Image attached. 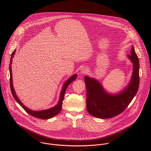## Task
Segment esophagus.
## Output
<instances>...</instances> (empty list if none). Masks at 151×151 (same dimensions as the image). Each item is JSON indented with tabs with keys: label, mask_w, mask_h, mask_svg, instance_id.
Instances as JSON below:
<instances>
[{
	"label": "esophagus",
	"mask_w": 151,
	"mask_h": 151,
	"mask_svg": "<svg viewBox=\"0 0 151 151\" xmlns=\"http://www.w3.org/2000/svg\"><path fill=\"white\" fill-rule=\"evenodd\" d=\"M88 68L86 67H84L81 68V71H80V73L82 75H84V74H86V73H88Z\"/></svg>",
	"instance_id": "1"
}]
</instances>
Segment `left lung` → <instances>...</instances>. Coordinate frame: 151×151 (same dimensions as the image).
<instances>
[{"instance_id":"left-lung-1","label":"left lung","mask_w":151,"mask_h":151,"mask_svg":"<svg viewBox=\"0 0 151 151\" xmlns=\"http://www.w3.org/2000/svg\"><path fill=\"white\" fill-rule=\"evenodd\" d=\"M133 65L132 73L128 86L120 92H108L96 79L84 77L86 88V109L92 116L99 119H109L122 113L135 96L139 87V64L133 46L127 56Z\"/></svg>"}]
</instances>
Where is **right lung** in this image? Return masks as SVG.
I'll return each instance as SVG.
<instances>
[{
    "label": "right lung",
    "mask_w": 151,
    "mask_h": 151,
    "mask_svg": "<svg viewBox=\"0 0 151 151\" xmlns=\"http://www.w3.org/2000/svg\"><path fill=\"white\" fill-rule=\"evenodd\" d=\"M16 53V50H14L13 53H12V56L10 59V65H9V69H10V89H11V92L12 93L15 99V100L17 102V103L23 108L28 114H31V116L41 119H49L50 118L53 117L55 116L56 114H59V112L61 111L62 107V104H63V101L64 100L65 98V92L66 89L67 88L68 86H69L70 84H71L73 81H75V80L77 77V74H75L71 76L64 83L62 86V89L60 91V98L59 100V102L56 105H55L53 108H49L48 109L46 110H40V111H34L28 108H27L25 105L22 102V101L19 99V98L17 97L15 90L13 87V77H12V58H13L14 54Z\"/></svg>",
    "instance_id": "1"
}]
</instances>
